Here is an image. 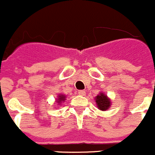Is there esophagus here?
<instances>
[{
    "label": "esophagus",
    "mask_w": 155,
    "mask_h": 155,
    "mask_svg": "<svg viewBox=\"0 0 155 155\" xmlns=\"http://www.w3.org/2000/svg\"><path fill=\"white\" fill-rule=\"evenodd\" d=\"M78 93H79L80 96H85V93H86V92H85L84 90H79V91L78 92Z\"/></svg>",
    "instance_id": "esophagus-1"
}]
</instances>
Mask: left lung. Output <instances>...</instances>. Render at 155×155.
Masks as SVG:
<instances>
[{
    "label": "left lung",
    "instance_id": "1",
    "mask_svg": "<svg viewBox=\"0 0 155 155\" xmlns=\"http://www.w3.org/2000/svg\"><path fill=\"white\" fill-rule=\"evenodd\" d=\"M95 100L97 103V107L100 110L106 111L110 107V99H109V97L104 93H99V95H97V97H95Z\"/></svg>",
    "mask_w": 155,
    "mask_h": 155
}]
</instances>
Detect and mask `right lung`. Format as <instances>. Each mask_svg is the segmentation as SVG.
I'll use <instances>...</instances> for the list:
<instances>
[{
	"label": "right lung",
	"instance_id": "right-lung-1",
	"mask_svg": "<svg viewBox=\"0 0 155 155\" xmlns=\"http://www.w3.org/2000/svg\"><path fill=\"white\" fill-rule=\"evenodd\" d=\"M65 100V95L63 94H59L58 96V99H57V103L58 104H62V102H64Z\"/></svg>",
	"mask_w": 155,
	"mask_h": 155
}]
</instances>
